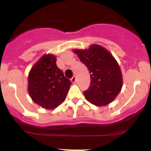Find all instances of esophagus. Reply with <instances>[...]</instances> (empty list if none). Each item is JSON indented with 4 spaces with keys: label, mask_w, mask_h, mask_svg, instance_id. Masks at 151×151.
I'll return each instance as SVG.
<instances>
[{
    "label": "esophagus",
    "mask_w": 151,
    "mask_h": 151,
    "mask_svg": "<svg viewBox=\"0 0 151 151\" xmlns=\"http://www.w3.org/2000/svg\"><path fill=\"white\" fill-rule=\"evenodd\" d=\"M71 82H76V77L75 76H74L72 77Z\"/></svg>",
    "instance_id": "obj_1"
}]
</instances>
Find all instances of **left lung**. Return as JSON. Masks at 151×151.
Listing matches in <instances>:
<instances>
[{
    "mask_svg": "<svg viewBox=\"0 0 151 151\" xmlns=\"http://www.w3.org/2000/svg\"><path fill=\"white\" fill-rule=\"evenodd\" d=\"M87 66L91 83L84 95L96 106H106L115 99L122 86V73L116 60L103 47L91 45L88 50H75Z\"/></svg>",
    "mask_w": 151,
    "mask_h": 151,
    "instance_id": "1",
    "label": "left lung"
}]
</instances>
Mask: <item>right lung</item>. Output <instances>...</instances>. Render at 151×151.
Returning <instances> with one entry per match:
<instances>
[{"label": "right lung", "mask_w": 151, "mask_h": 151, "mask_svg": "<svg viewBox=\"0 0 151 151\" xmlns=\"http://www.w3.org/2000/svg\"><path fill=\"white\" fill-rule=\"evenodd\" d=\"M54 55H45L35 64L29 75V94L35 103L52 110L64 101L71 81L57 67Z\"/></svg>", "instance_id": "add662e5"}]
</instances>
